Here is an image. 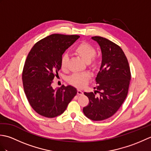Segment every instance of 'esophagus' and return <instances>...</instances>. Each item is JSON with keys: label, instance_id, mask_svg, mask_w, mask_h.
Listing matches in <instances>:
<instances>
[{"label": "esophagus", "instance_id": "obj_1", "mask_svg": "<svg viewBox=\"0 0 151 151\" xmlns=\"http://www.w3.org/2000/svg\"><path fill=\"white\" fill-rule=\"evenodd\" d=\"M77 95H83V91H82L81 90H79V89H78V90H77Z\"/></svg>", "mask_w": 151, "mask_h": 151}]
</instances>
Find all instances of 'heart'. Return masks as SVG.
I'll return each instance as SVG.
<instances>
[{
    "mask_svg": "<svg viewBox=\"0 0 151 151\" xmlns=\"http://www.w3.org/2000/svg\"><path fill=\"white\" fill-rule=\"evenodd\" d=\"M73 52L80 56L87 62L88 65L92 69L97 68L99 65V59L95 55L96 50L95 47L86 41H82L78 43L73 49ZM69 56L67 54H63L61 56L60 66L63 70H66L68 67ZM91 78L88 73H75L68 78V82L76 88H81L87 84L88 81Z\"/></svg>",
    "mask_w": 151,
    "mask_h": 151,
    "instance_id": "1",
    "label": "heart"
}]
</instances>
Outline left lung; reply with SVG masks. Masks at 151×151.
Instances as JSON below:
<instances>
[{"label": "left lung", "instance_id": "1", "mask_svg": "<svg viewBox=\"0 0 151 151\" xmlns=\"http://www.w3.org/2000/svg\"><path fill=\"white\" fill-rule=\"evenodd\" d=\"M102 51V63L96 78L95 93L84 92L89 103L83 112L93 121H102L116 113L126 99L131 73L129 62L121 48L106 38L93 36ZM99 96H96V92Z\"/></svg>", "mask_w": 151, "mask_h": 151}]
</instances>
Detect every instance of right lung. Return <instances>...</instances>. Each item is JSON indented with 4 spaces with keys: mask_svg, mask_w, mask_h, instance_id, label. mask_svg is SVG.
<instances>
[{
    "mask_svg": "<svg viewBox=\"0 0 151 151\" xmlns=\"http://www.w3.org/2000/svg\"><path fill=\"white\" fill-rule=\"evenodd\" d=\"M78 35L51 34L40 40L28 53L22 73L24 91L31 107L43 117L63 114L77 91L71 86L54 89V78L61 69L60 59Z\"/></svg>",
    "mask_w": 151,
    "mask_h": 151,
    "instance_id": "right-lung-1",
    "label": "right lung"
}]
</instances>
